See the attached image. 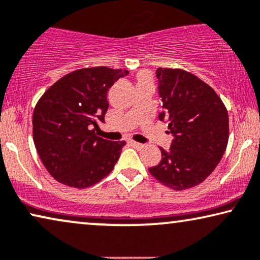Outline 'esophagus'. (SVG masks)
I'll return each mask as SVG.
<instances>
[{
	"label": "esophagus",
	"mask_w": 260,
	"mask_h": 260,
	"mask_svg": "<svg viewBox=\"0 0 260 260\" xmlns=\"http://www.w3.org/2000/svg\"><path fill=\"white\" fill-rule=\"evenodd\" d=\"M129 142H131V145L133 146V147H135V148L140 149V148L144 147V145L140 144V142H137V141H129Z\"/></svg>",
	"instance_id": "obj_1"
}]
</instances>
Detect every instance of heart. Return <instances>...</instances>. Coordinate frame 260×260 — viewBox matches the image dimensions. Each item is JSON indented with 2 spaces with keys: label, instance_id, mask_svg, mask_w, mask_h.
I'll list each match as a JSON object with an SVG mask.
<instances>
[{
  "label": "heart",
  "instance_id": "obj_1",
  "mask_svg": "<svg viewBox=\"0 0 260 260\" xmlns=\"http://www.w3.org/2000/svg\"><path fill=\"white\" fill-rule=\"evenodd\" d=\"M140 80H151V78H149V75L147 74V73H141Z\"/></svg>",
  "mask_w": 260,
  "mask_h": 260
}]
</instances>
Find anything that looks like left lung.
<instances>
[{"instance_id":"left-lung-1","label":"left lung","mask_w":260,"mask_h":260,"mask_svg":"<svg viewBox=\"0 0 260 260\" xmlns=\"http://www.w3.org/2000/svg\"><path fill=\"white\" fill-rule=\"evenodd\" d=\"M156 78L173 141L160 147L161 161L148 168L159 182L182 191L202 182L224 155L229 142V114L214 89L184 69L158 68Z\"/></svg>"}]
</instances>
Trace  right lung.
Wrapping results in <instances>:
<instances>
[{
  "instance_id": "1",
  "label": "right lung",
  "mask_w": 260,
  "mask_h": 260,
  "mask_svg": "<svg viewBox=\"0 0 260 260\" xmlns=\"http://www.w3.org/2000/svg\"><path fill=\"white\" fill-rule=\"evenodd\" d=\"M128 74L105 66L76 69L49 87L32 113V139L48 173L66 186L90 187L111 173L125 141L98 137L105 121L107 92Z\"/></svg>"
}]
</instances>
